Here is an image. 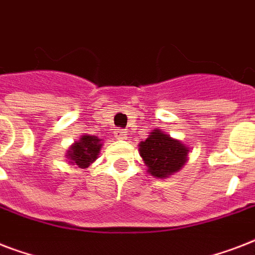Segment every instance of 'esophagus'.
<instances>
[{
	"instance_id": "obj_1",
	"label": "esophagus",
	"mask_w": 255,
	"mask_h": 255,
	"mask_svg": "<svg viewBox=\"0 0 255 255\" xmlns=\"http://www.w3.org/2000/svg\"><path fill=\"white\" fill-rule=\"evenodd\" d=\"M115 137L118 140H124L127 137V131H124V129H116Z\"/></svg>"
}]
</instances>
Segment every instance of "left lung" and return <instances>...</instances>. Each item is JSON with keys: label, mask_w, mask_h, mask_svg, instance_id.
I'll return each mask as SVG.
<instances>
[{"label": "left lung", "mask_w": 255, "mask_h": 255, "mask_svg": "<svg viewBox=\"0 0 255 255\" xmlns=\"http://www.w3.org/2000/svg\"><path fill=\"white\" fill-rule=\"evenodd\" d=\"M140 155L155 177L164 178L181 169L186 161L188 148L159 129L151 132L145 141L139 144Z\"/></svg>", "instance_id": "obj_1"}]
</instances>
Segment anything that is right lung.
I'll use <instances>...</instances> for the list:
<instances>
[{"label": "right lung", "instance_id": "obj_1", "mask_svg": "<svg viewBox=\"0 0 255 255\" xmlns=\"http://www.w3.org/2000/svg\"><path fill=\"white\" fill-rule=\"evenodd\" d=\"M100 147H102L100 139L95 136L85 135L71 147L67 156L71 160V163H74L79 168H87L94 160L98 159Z\"/></svg>", "mask_w": 255, "mask_h": 255}]
</instances>
